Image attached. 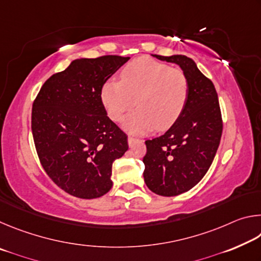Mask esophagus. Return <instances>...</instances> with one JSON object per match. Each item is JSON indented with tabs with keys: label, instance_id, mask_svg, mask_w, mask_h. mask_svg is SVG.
I'll return each mask as SVG.
<instances>
[{
	"label": "esophagus",
	"instance_id": "obj_1",
	"mask_svg": "<svg viewBox=\"0 0 261 261\" xmlns=\"http://www.w3.org/2000/svg\"><path fill=\"white\" fill-rule=\"evenodd\" d=\"M138 141H141V140L134 138V137H129V138H127V143H129V146H132V145H134L135 143H138Z\"/></svg>",
	"mask_w": 261,
	"mask_h": 261
}]
</instances>
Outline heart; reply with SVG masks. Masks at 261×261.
<instances>
[{
    "label": "heart",
    "mask_w": 261,
    "mask_h": 261,
    "mask_svg": "<svg viewBox=\"0 0 261 261\" xmlns=\"http://www.w3.org/2000/svg\"><path fill=\"white\" fill-rule=\"evenodd\" d=\"M189 95L188 78L182 70L149 57L126 64L121 82L108 79L100 90V98L113 121H120L137 103L135 112L123 121V127L136 135L165 130L178 120Z\"/></svg>",
    "instance_id": "obj_1"
}]
</instances>
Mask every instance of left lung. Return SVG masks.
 <instances>
[{
  "label": "left lung",
  "instance_id": "left-lung-1",
  "mask_svg": "<svg viewBox=\"0 0 261 261\" xmlns=\"http://www.w3.org/2000/svg\"><path fill=\"white\" fill-rule=\"evenodd\" d=\"M177 64L188 78L189 95L178 120L162 136L146 140L144 179L152 192L177 196L200 182L220 145L222 118L215 87L184 55H152Z\"/></svg>",
  "mask_w": 261,
  "mask_h": 261
}]
</instances>
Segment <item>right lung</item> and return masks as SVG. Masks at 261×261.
Listing matches in <instances>:
<instances>
[{"mask_svg":"<svg viewBox=\"0 0 261 261\" xmlns=\"http://www.w3.org/2000/svg\"><path fill=\"white\" fill-rule=\"evenodd\" d=\"M116 55L77 59L43 84L32 108L39 159L57 187L94 199L113 187L112 168L127 151V137L107 116L100 98L106 81L129 61Z\"/></svg>","mask_w":261,"mask_h":261,"instance_id":"1","label":"right lung"}]
</instances>
